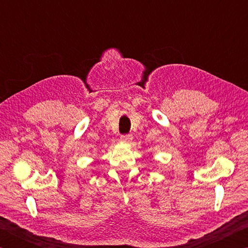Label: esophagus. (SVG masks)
<instances>
[{
  "instance_id": "esophagus-1",
  "label": "esophagus",
  "mask_w": 248,
  "mask_h": 248,
  "mask_svg": "<svg viewBox=\"0 0 248 248\" xmlns=\"http://www.w3.org/2000/svg\"><path fill=\"white\" fill-rule=\"evenodd\" d=\"M120 141L123 143H130L132 141V136H130V134H128V136H123L120 138Z\"/></svg>"
}]
</instances>
